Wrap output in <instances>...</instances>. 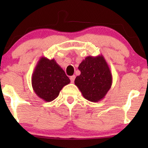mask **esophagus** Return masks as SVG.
I'll use <instances>...</instances> for the list:
<instances>
[{"label":"esophagus","instance_id":"1","mask_svg":"<svg viewBox=\"0 0 148 148\" xmlns=\"http://www.w3.org/2000/svg\"><path fill=\"white\" fill-rule=\"evenodd\" d=\"M75 79V75H72L70 77V79H71V83L74 82Z\"/></svg>","mask_w":148,"mask_h":148}]
</instances>
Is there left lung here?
I'll list each match as a JSON object with an SVG mask.
<instances>
[{
    "instance_id": "8db88e82",
    "label": "left lung",
    "mask_w": 148,
    "mask_h": 148,
    "mask_svg": "<svg viewBox=\"0 0 148 148\" xmlns=\"http://www.w3.org/2000/svg\"><path fill=\"white\" fill-rule=\"evenodd\" d=\"M80 75L77 76L75 84L83 96L90 102L102 100L112 83L110 68L102 55L88 56L78 66Z\"/></svg>"
}]
</instances>
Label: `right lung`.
I'll return each mask as SVG.
<instances>
[{
	"mask_svg": "<svg viewBox=\"0 0 148 148\" xmlns=\"http://www.w3.org/2000/svg\"><path fill=\"white\" fill-rule=\"evenodd\" d=\"M70 83L63 69L54 59L42 56L38 60L32 76V85L36 95L49 102L57 98L60 91Z\"/></svg>",
	"mask_w": 148,
	"mask_h": 148,
	"instance_id": "1",
	"label": "right lung"
}]
</instances>
